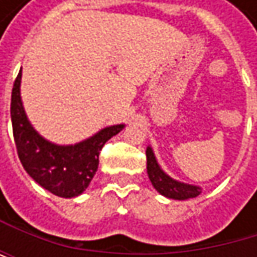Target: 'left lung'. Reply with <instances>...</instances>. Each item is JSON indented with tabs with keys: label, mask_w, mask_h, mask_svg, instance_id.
Segmentation results:
<instances>
[{
	"label": "left lung",
	"mask_w": 257,
	"mask_h": 257,
	"mask_svg": "<svg viewBox=\"0 0 257 257\" xmlns=\"http://www.w3.org/2000/svg\"><path fill=\"white\" fill-rule=\"evenodd\" d=\"M146 156H147V176L152 181L153 187L161 195H164L170 199L184 201V199L196 198L202 192L201 186L183 183V181L170 177L158 164L155 152L150 146H147V149H146Z\"/></svg>",
	"instance_id": "1"
}]
</instances>
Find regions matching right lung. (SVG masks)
I'll return each mask as SVG.
<instances>
[{
	"instance_id": "add662e5",
	"label": "right lung",
	"mask_w": 257,
	"mask_h": 257,
	"mask_svg": "<svg viewBox=\"0 0 257 257\" xmlns=\"http://www.w3.org/2000/svg\"><path fill=\"white\" fill-rule=\"evenodd\" d=\"M22 71L12 90V125L19 159L25 171L41 187L61 198L81 195L99 164L104 144L125 128L123 123L99 129L92 137L76 144H56L40 135L29 122L21 96Z\"/></svg>"
}]
</instances>
